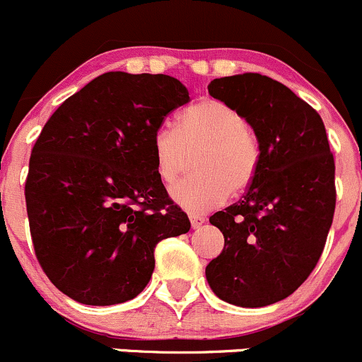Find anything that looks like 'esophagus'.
I'll return each mask as SVG.
<instances>
[{"mask_svg": "<svg viewBox=\"0 0 362 362\" xmlns=\"http://www.w3.org/2000/svg\"><path fill=\"white\" fill-rule=\"evenodd\" d=\"M189 218H191V226H192V229H199L201 226H203L204 223V216H201V215H189Z\"/></svg>", "mask_w": 362, "mask_h": 362, "instance_id": "1", "label": "esophagus"}]
</instances>
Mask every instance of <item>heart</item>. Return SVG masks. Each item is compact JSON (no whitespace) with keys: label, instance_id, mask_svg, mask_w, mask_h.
<instances>
[{"label":"heart","instance_id":"obj_1","mask_svg":"<svg viewBox=\"0 0 362 362\" xmlns=\"http://www.w3.org/2000/svg\"><path fill=\"white\" fill-rule=\"evenodd\" d=\"M197 154V175L173 185L171 197L191 213H204L243 192L257 177L260 144L245 116L220 100H203L185 109L177 128L163 124L152 136L156 173L173 184Z\"/></svg>","mask_w":362,"mask_h":362}]
</instances>
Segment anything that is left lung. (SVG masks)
<instances>
[{
  "label": "left lung",
  "mask_w": 362,
  "mask_h": 362,
  "mask_svg": "<svg viewBox=\"0 0 362 362\" xmlns=\"http://www.w3.org/2000/svg\"><path fill=\"white\" fill-rule=\"evenodd\" d=\"M208 91L241 112L260 144L243 199L210 216L226 245L206 265L208 284L232 305H271L310 276L332 227L337 189L325 123L288 86L257 72L213 79Z\"/></svg>",
  "instance_id": "obj_1"
}]
</instances>
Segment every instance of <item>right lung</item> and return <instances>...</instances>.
Segmentation results:
<instances>
[{"label":"right lung","mask_w":362,"mask_h":362,"mask_svg":"<svg viewBox=\"0 0 362 362\" xmlns=\"http://www.w3.org/2000/svg\"><path fill=\"white\" fill-rule=\"evenodd\" d=\"M189 100L171 76L105 72L41 130L25 180L30 238L48 279L76 302L135 298L156 245L191 229L152 156L154 132Z\"/></svg>","instance_id":"right-lung-1"}]
</instances>
